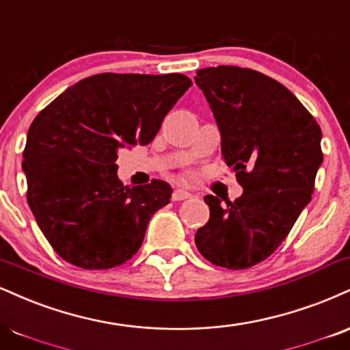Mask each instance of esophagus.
Returning <instances> with one entry per match:
<instances>
[{
  "instance_id": "obj_1",
  "label": "esophagus",
  "mask_w": 350,
  "mask_h": 350,
  "mask_svg": "<svg viewBox=\"0 0 350 350\" xmlns=\"http://www.w3.org/2000/svg\"><path fill=\"white\" fill-rule=\"evenodd\" d=\"M192 193L186 191V189H176L174 192H172V199L174 200H184V199H189Z\"/></svg>"
}]
</instances>
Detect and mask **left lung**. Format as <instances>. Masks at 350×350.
Here are the masks:
<instances>
[{
    "instance_id": "left-lung-1",
    "label": "left lung",
    "mask_w": 350,
    "mask_h": 350,
    "mask_svg": "<svg viewBox=\"0 0 350 350\" xmlns=\"http://www.w3.org/2000/svg\"><path fill=\"white\" fill-rule=\"evenodd\" d=\"M221 137L225 163L243 193L234 202L205 196L210 218L196 233L205 259L247 269L267 259L310 204L323 163L321 129L284 84L238 66L197 71Z\"/></svg>"
}]
</instances>
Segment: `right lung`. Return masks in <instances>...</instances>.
<instances>
[{
	"instance_id": "right-lung-1",
	"label": "right lung",
	"mask_w": 350,
	"mask_h": 350,
	"mask_svg": "<svg viewBox=\"0 0 350 350\" xmlns=\"http://www.w3.org/2000/svg\"><path fill=\"white\" fill-rule=\"evenodd\" d=\"M186 75L84 78L42 111L27 132V202L57 254L83 269L120 266L140 250L153 213L170 204L164 180L124 186L117 153L148 145L191 88Z\"/></svg>"
}]
</instances>
